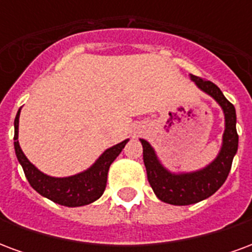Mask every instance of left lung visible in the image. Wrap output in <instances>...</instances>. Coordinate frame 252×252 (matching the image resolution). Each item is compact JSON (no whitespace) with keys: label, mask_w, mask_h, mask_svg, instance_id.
<instances>
[{"label":"left lung","mask_w":252,"mask_h":252,"mask_svg":"<svg viewBox=\"0 0 252 252\" xmlns=\"http://www.w3.org/2000/svg\"><path fill=\"white\" fill-rule=\"evenodd\" d=\"M190 81H193L201 92L212 97L221 108L224 115V133L220 151L211 163L200 170L181 173L170 171L160 162L153 146L147 140L140 139L148 182L159 200L171 205H190L215 194L227 180L233 157L238 153L239 136L236 132L235 106L211 81H204L191 74Z\"/></svg>","instance_id":"obj_1"}]
</instances>
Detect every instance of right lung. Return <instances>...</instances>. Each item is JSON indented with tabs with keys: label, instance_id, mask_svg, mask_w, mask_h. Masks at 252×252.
<instances>
[{
	"label": "right lung",
	"instance_id": "1",
	"mask_svg": "<svg viewBox=\"0 0 252 252\" xmlns=\"http://www.w3.org/2000/svg\"><path fill=\"white\" fill-rule=\"evenodd\" d=\"M20 112L21 108L14 119V151L30 185L43 197L57 202L59 205L70 206V208L88 205L98 200L106 188L110 164L120 155L123 148L129 142V139H126L116 146L106 148L89 169L83 170L78 174L68 175V177H51L44 174L35 164L31 163L30 159L25 157V154L20 147Z\"/></svg>",
	"mask_w": 252,
	"mask_h": 252
}]
</instances>
